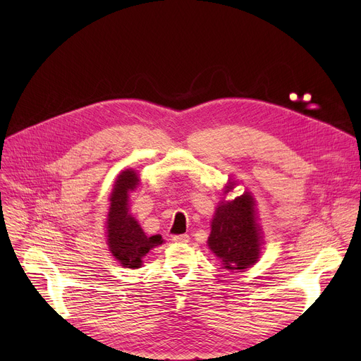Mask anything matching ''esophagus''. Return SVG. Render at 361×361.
<instances>
[{
  "label": "esophagus",
  "mask_w": 361,
  "mask_h": 361,
  "mask_svg": "<svg viewBox=\"0 0 361 361\" xmlns=\"http://www.w3.org/2000/svg\"><path fill=\"white\" fill-rule=\"evenodd\" d=\"M173 240L176 243H188L190 241V235L188 234H180V235H174Z\"/></svg>",
  "instance_id": "obj_1"
}]
</instances>
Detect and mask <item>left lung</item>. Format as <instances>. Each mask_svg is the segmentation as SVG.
Wrapping results in <instances>:
<instances>
[{
  "label": "left lung",
  "instance_id": "1",
  "mask_svg": "<svg viewBox=\"0 0 361 361\" xmlns=\"http://www.w3.org/2000/svg\"><path fill=\"white\" fill-rule=\"evenodd\" d=\"M262 235L255 223L254 198L244 192L221 202L212 223L210 250L228 271L251 267L260 255Z\"/></svg>",
  "mask_w": 361,
  "mask_h": 361
}]
</instances>
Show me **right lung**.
I'll use <instances>...</instances> for the list:
<instances>
[{
  "label": "right lung",
  "instance_id": "1",
  "mask_svg": "<svg viewBox=\"0 0 361 361\" xmlns=\"http://www.w3.org/2000/svg\"><path fill=\"white\" fill-rule=\"evenodd\" d=\"M138 184L137 174L133 170L123 171L111 194V205L107 220L109 247L116 259L128 269H138L142 257L154 247L163 244L161 235L147 237L128 214V191Z\"/></svg>",
  "mask_w": 361,
  "mask_h": 361
}]
</instances>
